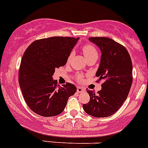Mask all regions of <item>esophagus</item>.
I'll use <instances>...</instances> for the list:
<instances>
[{
    "label": "esophagus",
    "mask_w": 148,
    "mask_h": 148,
    "mask_svg": "<svg viewBox=\"0 0 148 148\" xmlns=\"http://www.w3.org/2000/svg\"><path fill=\"white\" fill-rule=\"evenodd\" d=\"M84 91H85V89L84 88L82 87H77V92H82Z\"/></svg>",
    "instance_id": "obj_1"
}]
</instances>
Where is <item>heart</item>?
<instances>
[{
  "instance_id": "1",
  "label": "heart",
  "mask_w": 148,
  "mask_h": 148,
  "mask_svg": "<svg viewBox=\"0 0 148 148\" xmlns=\"http://www.w3.org/2000/svg\"><path fill=\"white\" fill-rule=\"evenodd\" d=\"M82 49L84 55V56H85L87 59H88V58H92V57H98L97 49H95V47L92 45V44H88V43L84 44V45L82 46ZM72 56H73V54L71 53L70 56H68L67 61H70ZM77 78H78V80H80L81 78H82V75H78V76H77Z\"/></svg>"
}]
</instances>
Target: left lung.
<instances>
[{"instance_id":"8db88e82","label":"left lung","mask_w":148,"mask_h":148,"mask_svg":"<svg viewBox=\"0 0 148 148\" xmlns=\"http://www.w3.org/2000/svg\"><path fill=\"white\" fill-rule=\"evenodd\" d=\"M90 40L100 48L101 63L95 75L96 82L104 80L101 90L95 94L87 90L89 102L83 104L87 114L97 118L108 117L118 111L126 100L133 82V64L126 48L107 37H92Z\"/></svg>"}]
</instances>
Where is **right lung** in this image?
<instances>
[{
  "label": "right lung",
  "mask_w": 148,
  "mask_h": 148,
  "mask_svg": "<svg viewBox=\"0 0 148 148\" xmlns=\"http://www.w3.org/2000/svg\"><path fill=\"white\" fill-rule=\"evenodd\" d=\"M78 38L51 37L35 40L24 52L18 82L25 102L34 113L50 117L64 111L69 97L76 92L71 83L63 87L53 79L56 68L64 66Z\"/></svg>",
  "instance_id": "right-lung-1"
}]
</instances>
